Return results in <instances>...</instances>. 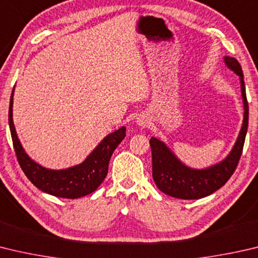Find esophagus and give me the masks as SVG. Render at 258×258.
<instances>
[{
    "mask_svg": "<svg viewBox=\"0 0 258 258\" xmlns=\"http://www.w3.org/2000/svg\"><path fill=\"white\" fill-rule=\"evenodd\" d=\"M137 124L139 126H147L149 124V120L145 118L143 116H140L139 118H137Z\"/></svg>",
    "mask_w": 258,
    "mask_h": 258,
    "instance_id": "obj_1",
    "label": "esophagus"
}]
</instances>
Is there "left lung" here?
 I'll return each instance as SVG.
<instances>
[{"label": "left lung", "mask_w": 258, "mask_h": 258, "mask_svg": "<svg viewBox=\"0 0 258 258\" xmlns=\"http://www.w3.org/2000/svg\"><path fill=\"white\" fill-rule=\"evenodd\" d=\"M224 64L235 72L240 80L243 104V119L236 143L228 156L213 166L195 169L186 166L177 158L160 139L151 138L152 177L162 193L181 200H199L205 198L226 184L239 162L248 128V102L243 74L239 62L230 56H224Z\"/></svg>", "instance_id": "obj_1"}]
</instances>
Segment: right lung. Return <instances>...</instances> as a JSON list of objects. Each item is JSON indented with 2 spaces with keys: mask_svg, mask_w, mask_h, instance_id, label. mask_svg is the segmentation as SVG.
I'll return each mask as SVG.
<instances>
[{
  "mask_svg": "<svg viewBox=\"0 0 258 258\" xmlns=\"http://www.w3.org/2000/svg\"><path fill=\"white\" fill-rule=\"evenodd\" d=\"M13 95L15 88L11 93L9 107V125L19 165L28 179L41 191L56 198L79 199L95 191L107 176L111 154L126 137L125 126H121L101 140L83 162L67 169H49L32 160L26 153L18 138L12 118Z\"/></svg>",
  "mask_w": 258,
  "mask_h": 258,
  "instance_id": "right-lung-1",
  "label": "right lung"
}]
</instances>
